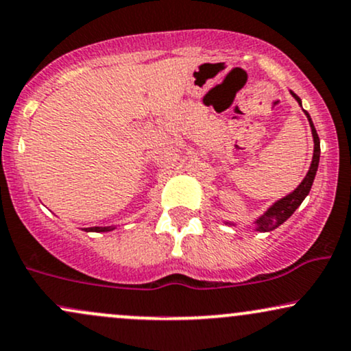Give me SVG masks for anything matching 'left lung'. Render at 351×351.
<instances>
[{
    "label": "left lung",
    "mask_w": 351,
    "mask_h": 351,
    "mask_svg": "<svg viewBox=\"0 0 351 351\" xmlns=\"http://www.w3.org/2000/svg\"><path fill=\"white\" fill-rule=\"evenodd\" d=\"M291 94H292V97L299 102V106L302 107V100L299 99V95L293 94L292 90H291ZM305 115H307V119H308L310 128H312V136H313V156H312V163H310L307 175H305V178L302 180V183L295 189H293L292 193H289L287 196H284V198L276 201V203H274L263 216H259L256 221H254L252 224H254V228H256V231L269 232V231H274L276 228H279L282 223H285V221H287L289 217L293 215V211L300 206L302 201L307 198V195L310 193V188H312L313 180H315V175L318 170V162H320V138H318L317 130H315V127H313V122H312V119H310L308 112H305ZM224 223L229 224V226H236V223H231V221H224Z\"/></svg>",
    "instance_id": "1"
}]
</instances>
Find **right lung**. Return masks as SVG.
I'll use <instances>...</instances> for the list:
<instances>
[{
	"instance_id": "right-lung-1",
	"label": "right lung",
	"mask_w": 351,
	"mask_h": 351,
	"mask_svg": "<svg viewBox=\"0 0 351 351\" xmlns=\"http://www.w3.org/2000/svg\"><path fill=\"white\" fill-rule=\"evenodd\" d=\"M114 226H104V228H100V226H95V228H86V231L87 232H107V231H114Z\"/></svg>"
}]
</instances>
